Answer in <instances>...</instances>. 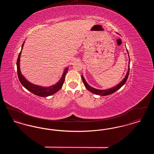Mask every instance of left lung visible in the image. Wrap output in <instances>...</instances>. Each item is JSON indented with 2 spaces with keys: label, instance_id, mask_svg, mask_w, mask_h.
<instances>
[{
  "label": "left lung",
  "instance_id": "8db88e82",
  "mask_svg": "<svg viewBox=\"0 0 154 154\" xmlns=\"http://www.w3.org/2000/svg\"><path fill=\"white\" fill-rule=\"evenodd\" d=\"M127 51H128V50H127ZM129 66H128V72L126 73L125 77L122 80V81H121V82H119V84H118L116 86H115V87H114L112 88H109V89H105V90L97 89H95V88H92L90 85H89L88 83L86 82V81L84 79L83 75H82V80L83 83H84L85 87L90 92H92V93H94L95 94H96V95H98L106 96L113 94L114 92H116L117 90L119 89L120 88H121L125 84V82H126V80H127V79L128 78V75H129V70H130V69H129V67H129L130 58H129Z\"/></svg>",
  "mask_w": 154,
  "mask_h": 154
}]
</instances>
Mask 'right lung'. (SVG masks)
<instances>
[{
  "label": "right lung",
  "instance_id": "1",
  "mask_svg": "<svg viewBox=\"0 0 154 154\" xmlns=\"http://www.w3.org/2000/svg\"><path fill=\"white\" fill-rule=\"evenodd\" d=\"M25 43V42L23 43L21 48V51L20 52L18 57L17 61V73H18V77L19 79V80L21 83L22 86H23L27 90H28L30 92L33 93V94L39 96L41 97H47L48 96L52 95L58 92L59 90L62 88L66 75V73L68 71V67H66V69L64 71V73L62 74V76L61 79L59 80L58 82L51 87H42L41 86L36 85L35 84H33L30 83L27 80L21 73L20 71V57L21 54L22 48L23 47V45Z\"/></svg>",
  "mask_w": 154,
  "mask_h": 154
}]
</instances>
